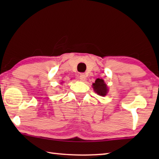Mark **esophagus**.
<instances>
[{
  "label": "esophagus",
  "instance_id": "34e87169",
  "mask_svg": "<svg viewBox=\"0 0 159 159\" xmlns=\"http://www.w3.org/2000/svg\"><path fill=\"white\" fill-rule=\"evenodd\" d=\"M79 79L80 80H81V81H85L86 79V76L84 74H80L79 76Z\"/></svg>",
  "mask_w": 159,
  "mask_h": 159
}]
</instances>
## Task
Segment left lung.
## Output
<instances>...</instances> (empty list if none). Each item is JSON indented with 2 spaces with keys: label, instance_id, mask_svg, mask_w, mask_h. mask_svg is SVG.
Segmentation results:
<instances>
[{
  "label": "left lung",
  "instance_id": "8db88e82",
  "mask_svg": "<svg viewBox=\"0 0 159 159\" xmlns=\"http://www.w3.org/2000/svg\"><path fill=\"white\" fill-rule=\"evenodd\" d=\"M94 91L99 96H105L108 93V87L104 83L103 79H97L95 82L93 84Z\"/></svg>",
  "mask_w": 159,
  "mask_h": 159
}]
</instances>
